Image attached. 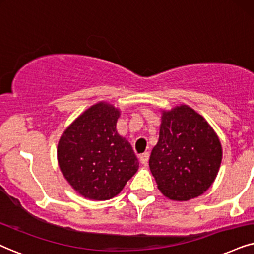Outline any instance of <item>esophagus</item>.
I'll use <instances>...</instances> for the list:
<instances>
[{
    "label": "esophagus",
    "mask_w": 254,
    "mask_h": 254,
    "mask_svg": "<svg viewBox=\"0 0 254 254\" xmlns=\"http://www.w3.org/2000/svg\"><path fill=\"white\" fill-rule=\"evenodd\" d=\"M149 157H150L149 152H144V153H142V155L139 156V162L142 163L143 165H146L147 162H149Z\"/></svg>",
    "instance_id": "obj_1"
}]
</instances>
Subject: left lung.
Segmentation results:
<instances>
[{"mask_svg":"<svg viewBox=\"0 0 254 254\" xmlns=\"http://www.w3.org/2000/svg\"><path fill=\"white\" fill-rule=\"evenodd\" d=\"M162 111L158 142L149 166L159 191L186 201L208 190L219 171L223 149L207 121L186 104Z\"/></svg>","mask_w":254,"mask_h":254,"instance_id":"1","label":"left lung"}]
</instances>
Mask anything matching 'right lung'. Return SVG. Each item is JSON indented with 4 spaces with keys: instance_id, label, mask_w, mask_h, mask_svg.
I'll return each mask as SVG.
<instances>
[{
    "instance_id": "add662e5",
    "label": "right lung",
    "mask_w": 254,
    "mask_h": 254,
    "mask_svg": "<svg viewBox=\"0 0 254 254\" xmlns=\"http://www.w3.org/2000/svg\"><path fill=\"white\" fill-rule=\"evenodd\" d=\"M120 109L98 102L63 131L57 145L61 172L82 197L108 200L139 168L130 143L117 132Z\"/></svg>"
}]
</instances>
